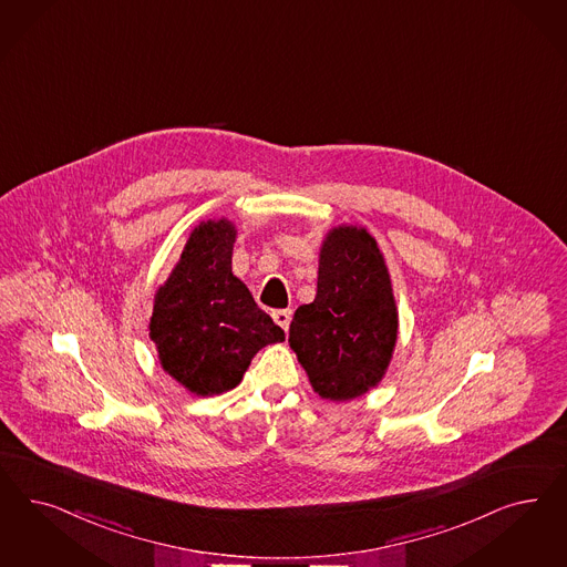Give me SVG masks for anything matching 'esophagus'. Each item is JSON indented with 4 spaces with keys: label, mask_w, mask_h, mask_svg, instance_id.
Instances as JSON below:
<instances>
[{
    "label": "esophagus",
    "mask_w": 567,
    "mask_h": 567,
    "mask_svg": "<svg viewBox=\"0 0 567 567\" xmlns=\"http://www.w3.org/2000/svg\"><path fill=\"white\" fill-rule=\"evenodd\" d=\"M271 315H274L275 323L284 331H288L290 321H292V311L290 309H279V311H274Z\"/></svg>",
    "instance_id": "34e87169"
}]
</instances>
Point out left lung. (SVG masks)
<instances>
[{
	"mask_svg": "<svg viewBox=\"0 0 567 567\" xmlns=\"http://www.w3.org/2000/svg\"><path fill=\"white\" fill-rule=\"evenodd\" d=\"M399 312L375 239L338 227L321 248L317 296L293 312L290 347L315 392L348 401L378 384L396 342Z\"/></svg>",
	"mask_w": 567,
	"mask_h": 567,
	"instance_id": "8db88e82",
	"label": "left lung"
}]
</instances>
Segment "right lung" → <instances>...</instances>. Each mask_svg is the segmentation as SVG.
<instances>
[{"instance_id":"right-lung-1","label":"right lung","mask_w":567,"mask_h":567,"mask_svg":"<svg viewBox=\"0 0 567 567\" xmlns=\"http://www.w3.org/2000/svg\"><path fill=\"white\" fill-rule=\"evenodd\" d=\"M234 241L231 223H202L154 298L150 336L163 369L198 396L236 388L256 352L286 338L231 274Z\"/></svg>"}]
</instances>
